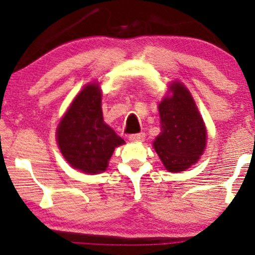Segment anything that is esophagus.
I'll list each match as a JSON object with an SVG mask.
<instances>
[{"label": "esophagus", "instance_id": "1", "mask_svg": "<svg viewBox=\"0 0 255 255\" xmlns=\"http://www.w3.org/2000/svg\"><path fill=\"white\" fill-rule=\"evenodd\" d=\"M129 139H130L131 142L143 141V139H144V134H143V132H137V134H131V135H129Z\"/></svg>", "mask_w": 255, "mask_h": 255}]
</instances>
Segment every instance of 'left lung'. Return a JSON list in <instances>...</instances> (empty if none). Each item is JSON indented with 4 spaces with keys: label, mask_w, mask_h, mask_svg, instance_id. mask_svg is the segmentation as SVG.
Masks as SVG:
<instances>
[{
    "label": "left lung",
    "mask_w": 255,
    "mask_h": 255,
    "mask_svg": "<svg viewBox=\"0 0 255 255\" xmlns=\"http://www.w3.org/2000/svg\"><path fill=\"white\" fill-rule=\"evenodd\" d=\"M172 91L173 96L159 104L162 131L153 146L166 170L180 172L198 162L206 148L207 131L187 89L175 83Z\"/></svg>",
    "instance_id": "1"
}]
</instances>
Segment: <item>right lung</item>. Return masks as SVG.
I'll return each instance as SVG.
<instances>
[{
	"mask_svg": "<svg viewBox=\"0 0 255 255\" xmlns=\"http://www.w3.org/2000/svg\"><path fill=\"white\" fill-rule=\"evenodd\" d=\"M102 92L89 84L78 93L57 127L61 152L74 168L90 174L105 171L116 146L125 141L104 124Z\"/></svg>",
	"mask_w": 255,
	"mask_h": 255,
	"instance_id": "1",
	"label": "right lung"
}]
</instances>
